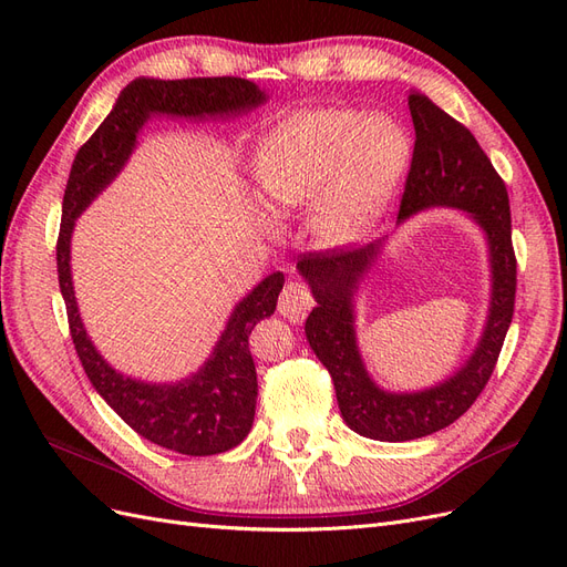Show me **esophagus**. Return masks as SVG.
<instances>
[{
    "instance_id": "34e87169",
    "label": "esophagus",
    "mask_w": 567,
    "mask_h": 567,
    "mask_svg": "<svg viewBox=\"0 0 567 567\" xmlns=\"http://www.w3.org/2000/svg\"><path fill=\"white\" fill-rule=\"evenodd\" d=\"M315 307L312 290L302 281H288L279 296V315L290 321H302Z\"/></svg>"
}]
</instances>
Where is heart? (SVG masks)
Masks as SVG:
<instances>
[{
  "mask_svg": "<svg viewBox=\"0 0 567 567\" xmlns=\"http://www.w3.org/2000/svg\"><path fill=\"white\" fill-rule=\"evenodd\" d=\"M411 158L406 130L388 115L317 109L286 117L257 148L255 179L279 210L317 198L326 244L364 236L398 188Z\"/></svg>",
  "mask_w": 567,
  "mask_h": 567,
  "instance_id": "obj_1",
  "label": "heart"
}]
</instances>
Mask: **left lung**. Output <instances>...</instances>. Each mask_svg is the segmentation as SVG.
<instances>
[{
	"mask_svg": "<svg viewBox=\"0 0 567 567\" xmlns=\"http://www.w3.org/2000/svg\"><path fill=\"white\" fill-rule=\"evenodd\" d=\"M416 144L404 184L398 221L425 208H458L483 227L489 246L492 298L477 348L447 381L419 392H388L364 369L354 336V290L375 262L383 241L362 248H331L300 255L298 269L317 307L305 333L319 362L329 369L342 421L350 431L406 442L433 435L466 414L485 390L499 359L516 302V252L511 244V208L504 179L468 127L421 92L409 94Z\"/></svg>",
	"mask_w": 567,
	"mask_h": 567,
	"instance_id": "obj_1",
	"label": "left lung"
}]
</instances>
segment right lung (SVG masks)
<instances>
[{"label":"right lung","mask_w":567,"mask_h":567,"mask_svg":"<svg viewBox=\"0 0 567 567\" xmlns=\"http://www.w3.org/2000/svg\"><path fill=\"white\" fill-rule=\"evenodd\" d=\"M265 101V92L244 78L134 80L117 96L104 123L80 146L63 194L56 267L68 326L82 369L94 390L132 431L158 447L186 456L221 454L241 444L250 433L257 373L248 350V336L257 321L277 310L284 274H269L234 307L210 359L196 373L179 383H144L106 364L84 331L71 277V236L82 210L127 163L136 134L151 115H238Z\"/></svg>","instance_id":"1"}]
</instances>
